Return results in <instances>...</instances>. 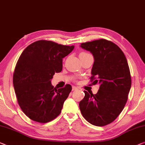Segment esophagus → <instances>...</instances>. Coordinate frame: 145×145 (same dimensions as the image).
Returning a JSON list of instances; mask_svg holds the SVG:
<instances>
[{
	"label": "esophagus",
	"mask_w": 145,
	"mask_h": 145,
	"mask_svg": "<svg viewBox=\"0 0 145 145\" xmlns=\"http://www.w3.org/2000/svg\"><path fill=\"white\" fill-rule=\"evenodd\" d=\"M72 91H74V90H76V89H78V88H76V87H75V86H72Z\"/></svg>",
	"instance_id": "obj_1"
}]
</instances>
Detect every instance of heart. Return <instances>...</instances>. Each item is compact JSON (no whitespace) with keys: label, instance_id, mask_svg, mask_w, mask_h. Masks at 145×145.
<instances>
[{"label":"heart","instance_id":"1","mask_svg":"<svg viewBox=\"0 0 145 145\" xmlns=\"http://www.w3.org/2000/svg\"><path fill=\"white\" fill-rule=\"evenodd\" d=\"M88 53H86V52H81L80 54V56H82V55H84V54H87Z\"/></svg>","mask_w":145,"mask_h":145}]
</instances>
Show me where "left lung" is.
<instances>
[{
  "label": "left lung",
  "instance_id": "8db88e82",
  "mask_svg": "<svg viewBox=\"0 0 145 145\" xmlns=\"http://www.w3.org/2000/svg\"><path fill=\"white\" fill-rule=\"evenodd\" d=\"M80 46L93 54L90 82L100 87L96 94L84 91L80 109L88 122L104 126L115 120L127 101L131 86L128 63L120 48L106 39L82 43Z\"/></svg>",
  "mask_w": 145,
  "mask_h": 145
}]
</instances>
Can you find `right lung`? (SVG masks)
I'll return each instance as SVG.
<instances>
[{
  "label": "right lung",
  "mask_w": 145,
  "mask_h": 145,
  "mask_svg": "<svg viewBox=\"0 0 145 145\" xmlns=\"http://www.w3.org/2000/svg\"><path fill=\"white\" fill-rule=\"evenodd\" d=\"M74 49L53 41L40 40L29 45L17 62L13 84L19 105L27 117L47 123L59 115L72 87L56 89L51 84L55 72L63 68V58Z\"/></svg>",
  "instance_id": "add662e5"
}]
</instances>
